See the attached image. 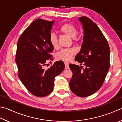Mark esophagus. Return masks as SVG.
Instances as JSON below:
<instances>
[{
    "instance_id": "1",
    "label": "esophagus",
    "mask_w": 122,
    "mask_h": 122,
    "mask_svg": "<svg viewBox=\"0 0 122 122\" xmlns=\"http://www.w3.org/2000/svg\"><path fill=\"white\" fill-rule=\"evenodd\" d=\"M65 68L66 69H69V64H68V62H65Z\"/></svg>"
}]
</instances>
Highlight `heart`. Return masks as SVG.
<instances>
[{"label":"heart","mask_w":122,"mask_h":122,"mask_svg":"<svg viewBox=\"0 0 122 122\" xmlns=\"http://www.w3.org/2000/svg\"><path fill=\"white\" fill-rule=\"evenodd\" d=\"M60 31L61 34H64L68 37L74 39L77 34V30L75 26L70 23H66L63 24L60 28ZM50 43L54 48H57L59 47L58 41L55 35L52 34L51 35L50 38ZM76 53L74 48H67L62 49L57 54V57L59 59L65 61H69L72 58V55Z\"/></svg>","instance_id":"heart-1"}]
</instances>
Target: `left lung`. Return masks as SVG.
Here are the masks:
<instances>
[{
  "label": "left lung",
  "mask_w": 122,
  "mask_h": 122,
  "mask_svg": "<svg viewBox=\"0 0 122 122\" xmlns=\"http://www.w3.org/2000/svg\"><path fill=\"white\" fill-rule=\"evenodd\" d=\"M82 24L84 37L79 53L75 61L82 66L70 64L72 72L69 86L76 96L86 97L101 87L109 69L110 48L106 38L97 24L86 16L79 17Z\"/></svg>",
  "instance_id": "8db88e82"
}]
</instances>
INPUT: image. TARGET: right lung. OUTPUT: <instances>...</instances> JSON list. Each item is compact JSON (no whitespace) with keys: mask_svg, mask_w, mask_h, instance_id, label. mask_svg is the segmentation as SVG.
Segmentation results:
<instances>
[{"mask_svg":"<svg viewBox=\"0 0 122 122\" xmlns=\"http://www.w3.org/2000/svg\"><path fill=\"white\" fill-rule=\"evenodd\" d=\"M55 21L38 19L24 30L17 44L15 61L19 77L28 91L35 96H48L53 90L54 79L65 69L62 61L51 68H44L53 50L50 38Z\"/></svg>","mask_w":122,"mask_h":122,"instance_id":"right-lung-1","label":"right lung"}]
</instances>
